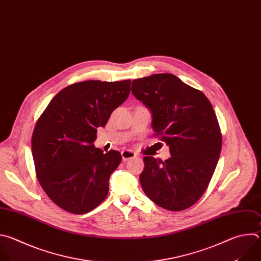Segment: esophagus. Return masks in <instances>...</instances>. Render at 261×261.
<instances>
[{"label": "esophagus", "mask_w": 261, "mask_h": 261, "mask_svg": "<svg viewBox=\"0 0 261 261\" xmlns=\"http://www.w3.org/2000/svg\"><path fill=\"white\" fill-rule=\"evenodd\" d=\"M121 156H122V161L123 162H127V161H129L132 159H135L136 156H137V154L135 152L130 151V150H123L121 152Z\"/></svg>", "instance_id": "esophagus-1"}]
</instances>
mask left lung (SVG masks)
<instances>
[{"mask_svg": "<svg viewBox=\"0 0 261 261\" xmlns=\"http://www.w3.org/2000/svg\"><path fill=\"white\" fill-rule=\"evenodd\" d=\"M133 94L151 111L154 135L169 147L165 162L145 156L140 182L145 194L169 211L194 204L205 191L222 147L210 100L173 74L136 79Z\"/></svg>", "mask_w": 261, "mask_h": 261, "instance_id": "8db88e82", "label": "left lung"}]
</instances>
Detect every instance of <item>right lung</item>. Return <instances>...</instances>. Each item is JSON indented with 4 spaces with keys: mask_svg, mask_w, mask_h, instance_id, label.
<instances>
[{
    "mask_svg": "<svg viewBox=\"0 0 261 261\" xmlns=\"http://www.w3.org/2000/svg\"><path fill=\"white\" fill-rule=\"evenodd\" d=\"M132 80H88L61 90L38 119L32 137L36 175L63 210L85 214L107 197L109 179L121 162L116 150L95 148L98 126L127 98Z\"/></svg>",
    "mask_w": 261,
    "mask_h": 261,
    "instance_id": "obj_1",
    "label": "right lung"
}]
</instances>
